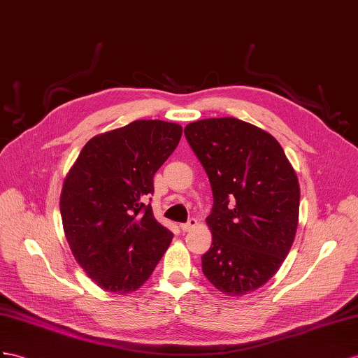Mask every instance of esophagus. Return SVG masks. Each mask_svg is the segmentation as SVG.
I'll return each instance as SVG.
<instances>
[{"label":"esophagus","instance_id":"1","mask_svg":"<svg viewBox=\"0 0 358 358\" xmlns=\"http://www.w3.org/2000/svg\"><path fill=\"white\" fill-rule=\"evenodd\" d=\"M196 227H198V221H196L195 217H190L186 224H181V225H180V228H181V230L185 231V233L192 231V230H194V228H196Z\"/></svg>","mask_w":358,"mask_h":358}]
</instances>
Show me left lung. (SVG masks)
<instances>
[{"instance_id": "1", "label": "left lung", "mask_w": 358, "mask_h": 358, "mask_svg": "<svg viewBox=\"0 0 358 358\" xmlns=\"http://www.w3.org/2000/svg\"><path fill=\"white\" fill-rule=\"evenodd\" d=\"M185 134L213 192L203 272L225 295H246L277 273L295 241V169L272 134L237 117L201 119Z\"/></svg>"}]
</instances>
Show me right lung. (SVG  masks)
I'll use <instances>...</instances> for the list:
<instances>
[{"label":"right lung","mask_w":358,"mask_h":358,"mask_svg":"<svg viewBox=\"0 0 358 358\" xmlns=\"http://www.w3.org/2000/svg\"><path fill=\"white\" fill-rule=\"evenodd\" d=\"M178 124L141 119L83 146L63 182L60 215L77 263L110 293L139 289L173 234L155 221L154 173L181 139Z\"/></svg>","instance_id":"right-lung-1"}]
</instances>
